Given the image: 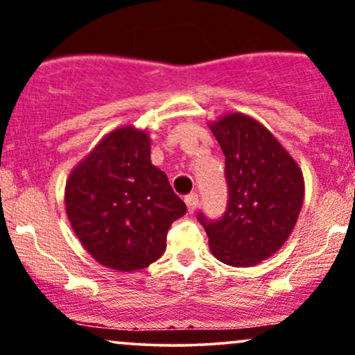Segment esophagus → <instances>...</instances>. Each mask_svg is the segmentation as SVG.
<instances>
[{"label": "esophagus", "mask_w": 355, "mask_h": 355, "mask_svg": "<svg viewBox=\"0 0 355 355\" xmlns=\"http://www.w3.org/2000/svg\"><path fill=\"white\" fill-rule=\"evenodd\" d=\"M198 202H200V198H198L197 193H190L185 197V203H187V207H189V211L197 210Z\"/></svg>", "instance_id": "esophagus-1"}]
</instances>
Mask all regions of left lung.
I'll use <instances>...</instances> for the list:
<instances>
[{
	"instance_id": "8db88e82",
	"label": "left lung",
	"mask_w": 355,
	"mask_h": 355,
	"mask_svg": "<svg viewBox=\"0 0 355 355\" xmlns=\"http://www.w3.org/2000/svg\"><path fill=\"white\" fill-rule=\"evenodd\" d=\"M225 155L229 202L222 217L197 215L220 262L248 267L275 254L294 229L304 202L299 165L274 135L242 113L210 125Z\"/></svg>"
}]
</instances>
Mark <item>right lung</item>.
I'll list each match as a JSON object with an SVG mask.
<instances>
[{
	"label": "right lung",
	"mask_w": 355,
	"mask_h": 355,
	"mask_svg": "<svg viewBox=\"0 0 355 355\" xmlns=\"http://www.w3.org/2000/svg\"><path fill=\"white\" fill-rule=\"evenodd\" d=\"M64 205L89 255L121 272L160 259L168 229L187 211L166 175L152 165L148 133L132 126L108 133L73 170Z\"/></svg>",
	"instance_id": "add662e5"
}]
</instances>
